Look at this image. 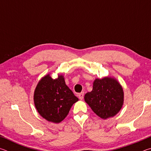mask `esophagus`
Masks as SVG:
<instances>
[{
    "mask_svg": "<svg viewBox=\"0 0 151 151\" xmlns=\"http://www.w3.org/2000/svg\"><path fill=\"white\" fill-rule=\"evenodd\" d=\"M78 96L79 99H81V100H83V98H84V93H83V92H82V93H79L78 94Z\"/></svg>",
    "mask_w": 151,
    "mask_h": 151,
    "instance_id": "obj_1",
    "label": "esophagus"
}]
</instances>
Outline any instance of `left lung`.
Masks as SVG:
<instances>
[{
    "label": "left lung",
    "instance_id": "left-lung-1",
    "mask_svg": "<svg viewBox=\"0 0 151 151\" xmlns=\"http://www.w3.org/2000/svg\"><path fill=\"white\" fill-rule=\"evenodd\" d=\"M85 101L97 116L103 119L115 116L124 103V91L115 78H96L93 90L85 95Z\"/></svg>",
    "mask_w": 151,
    "mask_h": 151
}]
</instances>
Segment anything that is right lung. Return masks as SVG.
<instances>
[{"label":"right lung","instance_id":"add662e5","mask_svg":"<svg viewBox=\"0 0 151 151\" xmlns=\"http://www.w3.org/2000/svg\"><path fill=\"white\" fill-rule=\"evenodd\" d=\"M35 106L42 118L59 123L68 115L71 106L78 99L66 85L65 77L58 74L52 78L47 74L39 81L34 92Z\"/></svg>","mask_w":151,"mask_h":151}]
</instances>
